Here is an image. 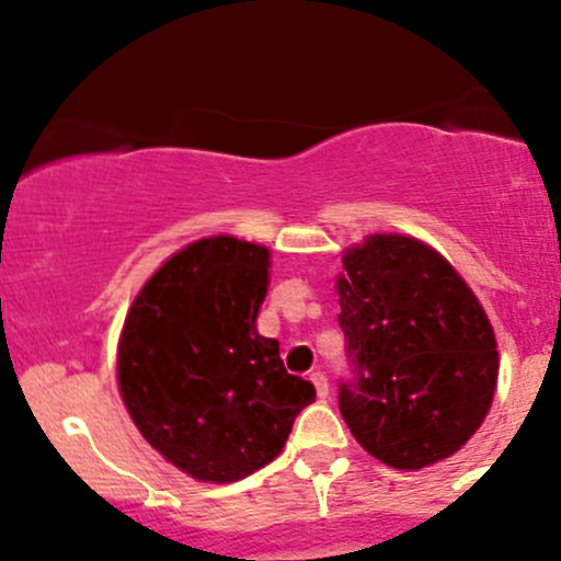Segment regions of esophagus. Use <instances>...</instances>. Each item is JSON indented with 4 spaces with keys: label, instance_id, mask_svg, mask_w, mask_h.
Returning a JSON list of instances; mask_svg holds the SVG:
<instances>
[{
    "label": "esophagus",
    "instance_id": "esophagus-1",
    "mask_svg": "<svg viewBox=\"0 0 561 561\" xmlns=\"http://www.w3.org/2000/svg\"><path fill=\"white\" fill-rule=\"evenodd\" d=\"M309 380L314 382V388H317V396H320V399H325L328 396V377H325V371H312V375H309Z\"/></svg>",
    "mask_w": 561,
    "mask_h": 561
}]
</instances>
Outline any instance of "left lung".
Returning <instances> with one entry per match:
<instances>
[{"label": "left lung", "instance_id": "obj_1", "mask_svg": "<svg viewBox=\"0 0 561 561\" xmlns=\"http://www.w3.org/2000/svg\"><path fill=\"white\" fill-rule=\"evenodd\" d=\"M344 423L396 469L456 454L494 399L500 358L483 307L443 254L407 236H371L344 254Z\"/></svg>", "mask_w": 561, "mask_h": 561}]
</instances>
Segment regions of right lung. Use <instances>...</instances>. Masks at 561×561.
<instances>
[{
  "mask_svg": "<svg viewBox=\"0 0 561 561\" xmlns=\"http://www.w3.org/2000/svg\"><path fill=\"white\" fill-rule=\"evenodd\" d=\"M268 249L214 236L175 252L135 298L118 388L151 448L186 474L230 483L285 448L314 386L260 336Z\"/></svg>",
  "mask_w": 561,
  "mask_h": 561,
  "instance_id": "right-lung-1",
  "label": "right lung"
}]
</instances>
